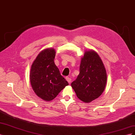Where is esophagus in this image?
Returning <instances> with one entry per match:
<instances>
[{"instance_id":"esophagus-1","label":"esophagus","mask_w":135,"mask_h":135,"mask_svg":"<svg viewBox=\"0 0 135 135\" xmlns=\"http://www.w3.org/2000/svg\"><path fill=\"white\" fill-rule=\"evenodd\" d=\"M66 80L68 81V83L70 84V83H71V79L70 78H69V77H66Z\"/></svg>"}]
</instances>
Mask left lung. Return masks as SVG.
I'll return each instance as SVG.
<instances>
[{"mask_svg":"<svg viewBox=\"0 0 135 135\" xmlns=\"http://www.w3.org/2000/svg\"><path fill=\"white\" fill-rule=\"evenodd\" d=\"M79 71L71 85L79 100L85 103H91L103 93L107 81V71L96 52L85 51L81 58Z\"/></svg>","mask_w":135,"mask_h":135,"instance_id":"8db88e82","label":"left lung"}]
</instances>
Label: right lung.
I'll return each mask as SVG.
<instances>
[{"label": "right lung", "mask_w": 135, "mask_h": 135, "mask_svg": "<svg viewBox=\"0 0 135 135\" xmlns=\"http://www.w3.org/2000/svg\"><path fill=\"white\" fill-rule=\"evenodd\" d=\"M56 51L47 48L40 51L32 62L30 80L33 91L40 99L51 101L69 85L55 64Z\"/></svg>", "instance_id": "add662e5"}]
</instances>
